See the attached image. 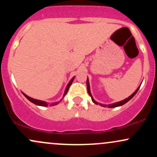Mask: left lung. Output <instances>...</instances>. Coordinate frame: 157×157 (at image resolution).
I'll use <instances>...</instances> for the list:
<instances>
[{
  "instance_id": "1",
  "label": "left lung",
  "mask_w": 157,
  "mask_h": 157,
  "mask_svg": "<svg viewBox=\"0 0 157 157\" xmlns=\"http://www.w3.org/2000/svg\"><path fill=\"white\" fill-rule=\"evenodd\" d=\"M142 81H143V77L140 82V83L137 85L136 88L134 90V91H132L130 94L128 95L127 97H125L124 98L120 99V100H100V99L95 98L94 95L93 91H92V86H91V80H90L89 77L88 76L87 78V82H86V86H87V90L88 93H89V96L91 97V100H92L94 103H95L97 105L102 106L104 108H109V109H113V108L116 107H120L125 105V103H127L129 100H131L133 97H134V95L136 94V92L138 91V90L140 89V86H141Z\"/></svg>"
}]
</instances>
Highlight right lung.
<instances>
[{
  "label": "right lung",
  "instance_id": "add662e5",
  "mask_svg": "<svg viewBox=\"0 0 157 157\" xmlns=\"http://www.w3.org/2000/svg\"><path fill=\"white\" fill-rule=\"evenodd\" d=\"M75 75L71 77L69 81L67 82V84L66 85V86L64 87L63 90V92L61 94L60 97L57 99H55V100H50V99H43V98H38V97H35L30 96V95L27 94L26 93L23 92V91H21V93L23 94V95L24 96L27 100L29 102H32L33 104H35L36 105L38 106H43V107H48V106H54L58 105L59 103H60L62 102V100H63V98L66 96V94H67L68 89H69L70 86H71V83L73 82L74 80H75Z\"/></svg>",
  "mask_w": 157,
  "mask_h": 157
}]
</instances>
